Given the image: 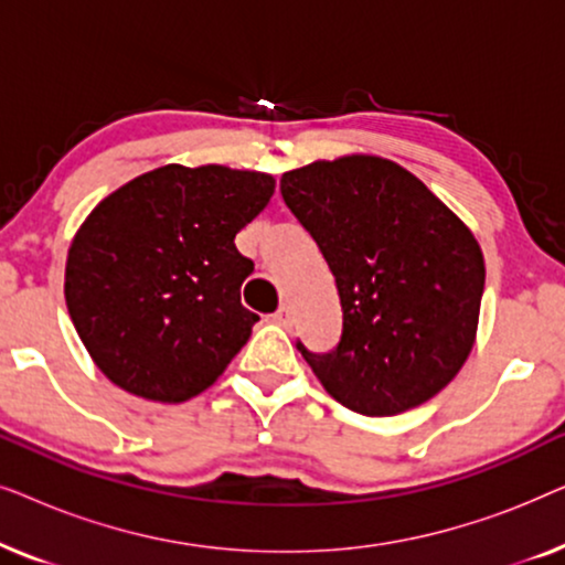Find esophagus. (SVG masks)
I'll return each mask as SVG.
<instances>
[{"label": "esophagus", "mask_w": 565, "mask_h": 565, "mask_svg": "<svg viewBox=\"0 0 565 565\" xmlns=\"http://www.w3.org/2000/svg\"><path fill=\"white\" fill-rule=\"evenodd\" d=\"M273 321L277 323V327L290 329V327H292V311H290V306H280V308H277L275 316H273Z\"/></svg>", "instance_id": "obj_1"}]
</instances>
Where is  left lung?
I'll list each match as a JSON object with an SVG mask.
<instances>
[{
  "mask_svg": "<svg viewBox=\"0 0 565 565\" xmlns=\"http://www.w3.org/2000/svg\"><path fill=\"white\" fill-rule=\"evenodd\" d=\"M280 192L342 300L334 352L298 342L323 391L365 416L437 396L476 344L486 265L473 231L419 177L373 153L292 169Z\"/></svg>",
  "mask_w": 565,
  "mask_h": 565,
  "instance_id": "8db88e82",
  "label": "left lung"
}]
</instances>
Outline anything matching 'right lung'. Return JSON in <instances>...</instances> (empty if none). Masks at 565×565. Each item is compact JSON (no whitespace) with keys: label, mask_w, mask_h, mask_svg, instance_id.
<instances>
[{"label":"right lung","mask_w":565,"mask_h":565,"mask_svg":"<svg viewBox=\"0 0 565 565\" xmlns=\"http://www.w3.org/2000/svg\"><path fill=\"white\" fill-rule=\"evenodd\" d=\"M273 195V174L167 164L97 203L68 246L64 296L107 381L159 404L218 381L259 321L234 238Z\"/></svg>","instance_id":"right-lung-1"}]
</instances>
